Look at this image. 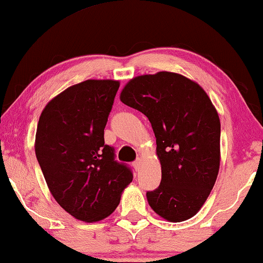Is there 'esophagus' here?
I'll return each mask as SVG.
<instances>
[{
	"label": "esophagus",
	"mask_w": 263,
	"mask_h": 263,
	"mask_svg": "<svg viewBox=\"0 0 263 263\" xmlns=\"http://www.w3.org/2000/svg\"><path fill=\"white\" fill-rule=\"evenodd\" d=\"M133 166H134V168H135V171H139L141 168V160H137L134 162V163H133Z\"/></svg>",
	"instance_id": "esophagus-1"
}]
</instances>
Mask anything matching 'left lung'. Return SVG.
I'll list each match as a JSON object with an SVG mask.
<instances>
[{"label": "left lung", "mask_w": 263, "mask_h": 263, "mask_svg": "<svg viewBox=\"0 0 263 263\" xmlns=\"http://www.w3.org/2000/svg\"><path fill=\"white\" fill-rule=\"evenodd\" d=\"M119 97L147 117L156 137L162 178L146 193L148 205L170 222L194 217L221 163V122L209 95L181 74L158 72L133 78Z\"/></svg>", "instance_id": "1"}]
</instances>
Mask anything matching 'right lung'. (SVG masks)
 <instances>
[{
    "label": "right lung",
    "mask_w": 263,
    "mask_h": 263,
    "mask_svg": "<svg viewBox=\"0 0 263 263\" xmlns=\"http://www.w3.org/2000/svg\"><path fill=\"white\" fill-rule=\"evenodd\" d=\"M119 82L89 79L69 86L42 109L35 154L48 189L64 211L83 222H99L117 209L133 180L115 161L103 130Z\"/></svg>",
    "instance_id": "right-lung-1"
}]
</instances>
